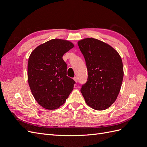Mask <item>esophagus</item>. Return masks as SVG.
Instances as JSON below:
<instances>
[{
  "label": "esophagus",
  "mask_w": 147,
  "mask_h": 147,
  "mask_svg": "<svg viewBox=\"0 0 147 147\" xmlns=\"http://www.w3.org/2000/svg\"><path fill=\"white\" fill-rule=\"evenodd\" d=\"M74 81L75 82V83H77V82H78V78H77V77H74Z\"/></svg>",
  "instance_id": "1"
}]
</instances>
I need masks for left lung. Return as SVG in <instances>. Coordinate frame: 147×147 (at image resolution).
Segmentation results:
<instances>
[{"label":"left lung","mask_w":147,"mask_h":147,"mask_svg":"<svg viewBox=\"0 0 147 147\" xmlns=\"http://www.w3.org/2000/svg\"><path fill=\"white\" fill-rule=\"evenodd\" d=\"M78 45L88 69V81L80 90L86 103L96 110L108 109L121 90L124 75L121 57L115 48L96 38L82 39Z\"/></svg>","instance_id":"1"}]
</instances>
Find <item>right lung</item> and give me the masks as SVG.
Here are the masks:
<instances>
[{"instance_id": "obj_1", "label": "right lung", "mask_w": 147, "mask_h": 147, "mask_svg": "<svg viewBox=\"0 0 147 147\" xmlns=\"http://www.w3.org/2000/svg\"><path fill=\"white\" fill-rule=\"evenodd\" d=\"M74 43L55 38L42 43L30 53L28 64V80L37 103L48 110L63 105L74 90L75 83L67 76V64L63 59Z\"/></svg>"}]
</instances>
